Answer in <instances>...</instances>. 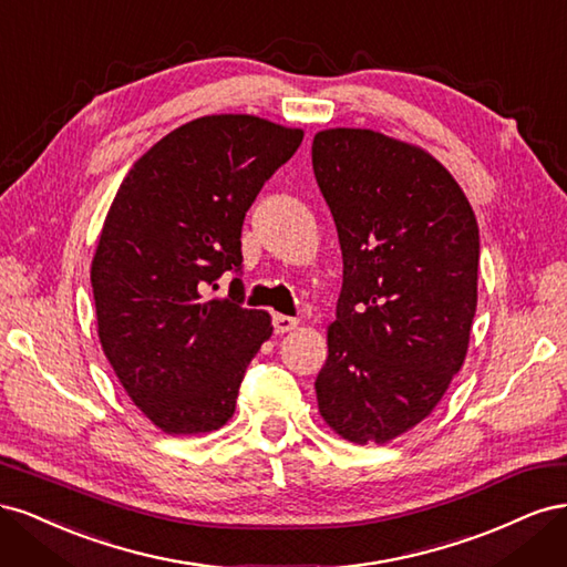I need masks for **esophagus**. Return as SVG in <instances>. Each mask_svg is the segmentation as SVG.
I'll use <instances>...</instances> for the list:
<instances>
[{
    "mask_svg": "<svg viewBox=\"0 0 567 567\" xmlns=\"http://www.w3.org/2000/svg\"><path fill=\"white\" fill-rule=\"evenodd\" d=\"M298 323H300V319H296V317L274 315V331H277L279 336H284V333H288V331H293V329H298Z\"/></svg>",
    "mask_w": 567,
    "mask_h": 567,
    "instance_id": "1",
    "label": "esophagus"
}]
</instances>
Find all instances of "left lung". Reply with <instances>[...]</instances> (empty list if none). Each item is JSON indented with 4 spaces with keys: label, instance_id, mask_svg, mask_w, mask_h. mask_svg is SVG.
<instances>
[{
    "label": "left lung",
    "instance_id": "8db88e82",
    "mask_svg": "<svg viewBox=\"0 0 567 567\" xmlns=\"http://www.w3.org/2000/svg\"><path fill=\"white\" fill-rule=\"evenodd\" d=\"M312 167L342 250L319 414L342 440L385 444L431 414L466 359L475 213L431 153L373 130L317 132Z\"/></svg>",
    "mask_w": 567,
    "mask_h": 567
}]
</instances>
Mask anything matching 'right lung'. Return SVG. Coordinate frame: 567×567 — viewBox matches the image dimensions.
I'll use <instances>...</instances> for the list:
<instances>
[{
	"mask_svg": "<svg viewBox=\"0 0 567 567\" xmlns=\"http://www.w3.org/2000/svg\"><path fill=\"white\" fill-rule=\"evenodd\" d=\"M302 130L257 115L196 117L132 165L92 260L99 340L117 381L167 435H200L236 409L271 317L244 307L241 227Z\"/></svg>",
	"mask_w": 567,
	"mask_h": 567,
	"instance_id": "obj_1",
	"label": "right lung"
}]
</instances>
